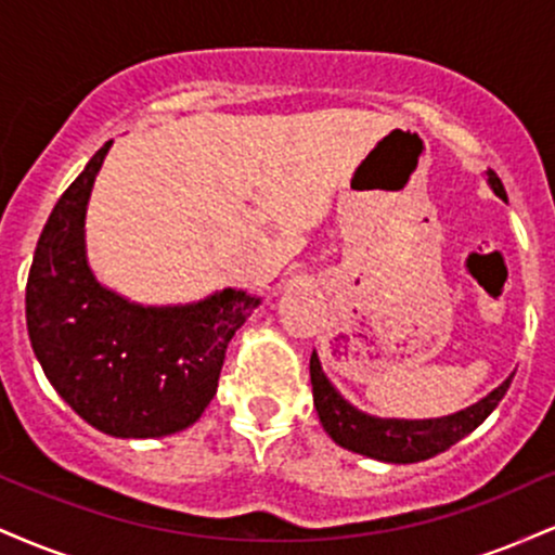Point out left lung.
<instances>
[{
    "mask_svg": "<svg viewBox=\"0 0 555 555\" xmlns=\"http://www.w3.org/2000/svg\"><path fill=\"white\" fill-rule=\"evenodd\" d=\"M488 182L493 193L506 201V190H503L499 175L493 169H488ZM512 378L514 375H508L486 399L456 412V415L438 420H380L365 415V412L354 410L349 401H344L339 391L323 375L318 354H310L313 401L328 436L344 449L354 451V454H365L373 456V460L393 464L430 460V456L441 454L456 441H462L464 436H469L499 406L503 393L512 386Z\"/></svg>",
    "mask_w": 555,
    "mask_h": 555,
    "instance_id": "8db88e82",
    "label": "left lung"
}]
</instances>
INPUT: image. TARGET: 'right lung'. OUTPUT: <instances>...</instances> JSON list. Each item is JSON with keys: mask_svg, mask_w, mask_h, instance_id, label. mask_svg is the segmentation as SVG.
Wrapping results in <instances>:
<instances>
[{"mask_svg": "<svg viewBox=\"0 0 555 555\" xmlns=\"http://www.w3.org/2000/svg\"><path fill=\"white\" fill-rule=\"evenodd\" d=\"M109 145L62 193L38 237L25 321L49 384L88 425L117 438H158L203 415L229 341L260 299L224 289L195 305L143 308L95 282L82 224Z\"/></svg>", "mask_w": 555, "mask_h": 555, "instance_id": "add662e5", "label": "right lung"}]
</instances>
